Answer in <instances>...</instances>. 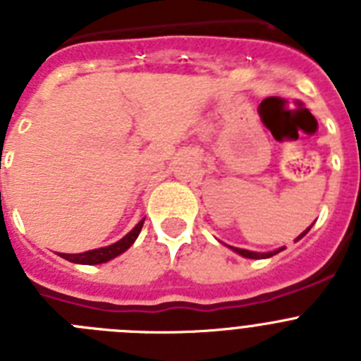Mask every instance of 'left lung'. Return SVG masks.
<instances>
[{"label": "left lung", "instance_id": "8db88e82", "mask_svg": "<svg viewBox=\"0 0 361 361\" xmlns=\"http://www.w3.org/2000/svg\"><path fill=\"white\" fill-rule=\"evenodd\" d=\"M237 253L240 255V257H244V258H258V257H260V255L251 253V251H245V250H237ZM269 255H271V253H269Z\"/></svg>", "mask_w": 361, "mask_h": 361}]
</instances>
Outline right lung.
Masks as SVG:
<instances>
[{
    "label": "right lung",
    "mask_w": 361,
    "mask_h": 361,
    "mask_svg": "<svg viewBox=\"0 0 361 361\" xmlns=\"http://www.w3.org/2000/svg\"><path fill=\"white\" fill-rule=\"evenodd\" d=\"M142 226L139 224L135 229H133L130 235L123 238L121 242L117 244L110 245V247H103V250H94V251H86V253H79V255H63L66 260L73 264H85V266H97V264H104V262H110L114 260L116 257L123 255L124 251L128 250L130 245L137 240L139 237V233H141Z\"/></svg>",
    "instance_id": "obj_1"
}]
</instances>
